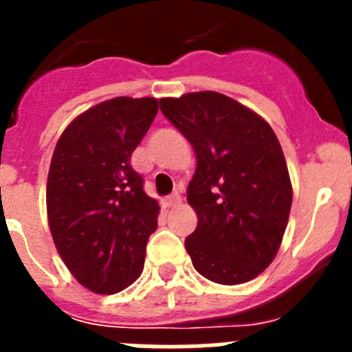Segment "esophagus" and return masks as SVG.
<instances>
[{"label":"esophagus","instance_id":"esophagus-1","mask_svg":"<svg viewBox=\"0 0 352 352\" xmlns=\"http://www.w3.org/2000/svg\"><path fill=\"white\" fill-rule=\"evenodd\" d=\"M179 203H182V195L179 194H173L166 199L167 206H176V204H179Z\"/></svg>","mask_w":352,"mask_h":352}]
</instances>
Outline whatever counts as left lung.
I'll list each match as a JSON object with an SVG mask.
<instances>
[{
  "instance_id": "8db88e82",
  "label": "left lung",
  "mask_w": 352,
  "mask_h": 352,
  "mask_svg": "<svg viewBox=\"0 0 352 352\" xmlns=\"http://www.w3.org/2000/svg\"><path fill=\"white\" fill-rule=\"evenodd\" d=\"M160 111L197 157L186 188L197 213V227L185 239L194 268L222 285L256 278L280 248L292 204L275 132L259 114L217 91L162 98Z\"/></svg>"
}]
</instances>
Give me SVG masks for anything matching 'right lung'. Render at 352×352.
<instances>
[{
	"instance_id": "obj_1",
	"label": "right lung",
	"mask_w": 352,
	"mask_h": 352,
	"mask_svg": "<svg viewBox=\"0 0 352 352\" xmlns=\"http://www.w3.org/2000/svg\"><path fill=\"white\" fill-rule=\"evenodd\" d=\"M158 113L151 96H118L79 114L61 133L47 176L52 239L76 280L114 294L138 280L158 203L130 166Z\"/></svg>"
}]
</instances>
